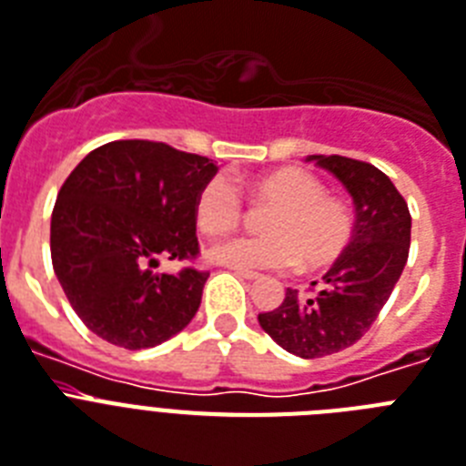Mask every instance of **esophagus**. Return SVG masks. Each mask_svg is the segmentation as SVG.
<instances>
[{"instance_id": "1", "label": "esophagus", "mask_w": 466, "mask_h": 466, "mask_svg": "<svg viewBox=\"0 0 466 466\" xmlns=\"http://www.w3.org/2000/svg\"><path fill=\"white\" fill-rule=\"evenodd\" d=\"M232 270H234V275H239V278H244V279H258L260 278L258 272L244 270V268H232Z\"/></svg>"}]
</instances>
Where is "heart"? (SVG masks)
Instances as JSON below:
<instances>
[{"instance_id": "obj_1", "label": "heart", "mask_w": 466, "mask_h": 466, "mask_svg": "<svg viewBox=\"0 0 466 466\" xmlns=\"http://www.w3.org/2000/svg\"><path fill=\"white\" fill-rule=\"evenodd\" d=\"M253 196L275 206L263 220L268 234H239L208 246V260L244 270H292L328 266L351 239V213L328 198L323 181L304 169H278L253 184ZM244 200L227 174H218L200 188L196 220L208 234L232 229L241 220Z\"/></svg>"}]
</instances>
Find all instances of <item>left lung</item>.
<instances>
[{
  "label": "left lung",
  "instance_id": "obj_1",
  "mask_svg": "<svg viewBox=\"0 0 466 466\" xmlns=\"http://www.w3.org/2000/svg\"><path fill=\"white\" fill-rule=\"evenodd\" d=\"M347 188L354 203V234L313 294L287 289L275 311L260 313V328L301 359L342 351L364 338L402 275L411 241L410 208L388 177L369 162L342 155H309Z\"/></svg>",
  "mask_w": 466,
  "mask_h": 466
}]
</instances>
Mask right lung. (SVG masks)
Returning a JSON list of instances; mask_svg holds the SVG:
<instances>
[{
  "label": "right lung",
  "mask_w": 466,
  "mask_h": 466,
  "mask_svg": "<svg viewBox=\"0 0 466 466\" xmlns=\"http://www.w3.org/2000/svg\"><path fill=\"white\" fill-rule=\"evenodd\" d=\"M218 165L155 141H112L64 181L49 251L64 294L97 338L147 350L181 332L208 272H155L160 258H194L196 200Z\"/></svg>",
  "instance_id": "add662e5"
}]
</instances>
